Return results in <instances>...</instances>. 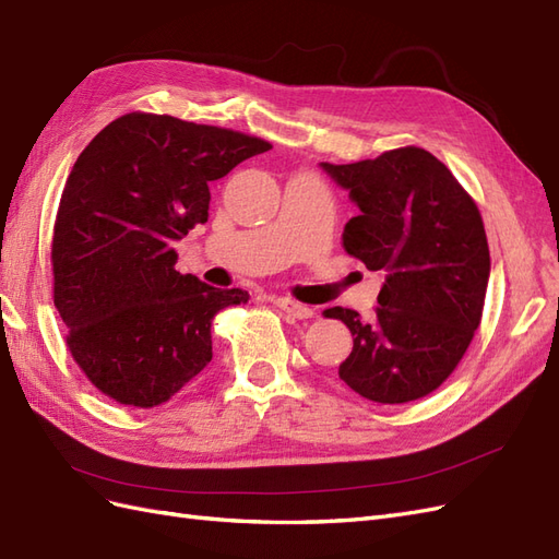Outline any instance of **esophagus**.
Here are the masks:
<instances>
[{"label": "esophagus", "instance_id": "1", "mask_svg": "<svg viewBox=\"0 0 559 559\" xmlns=\"http://www.w3.org/2000/svg\"><path fill=\"white\" fill-rule=\"evenodd\" d=\"M273 304H275L282 312L294 317V320H308V317H312V308L300 306V304H296V300H292V298H275Z\"/></svg>", "mask_w": 559, "mask_h": 559}]
</instances>
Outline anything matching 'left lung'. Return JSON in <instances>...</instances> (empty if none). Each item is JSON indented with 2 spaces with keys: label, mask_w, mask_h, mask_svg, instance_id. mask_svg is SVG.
I'll use <instances>...</instances> for the list:
<instances>
[{
  "label": "left lung",
  "mask_w": 559,
  "mask_h": 559,
  "mask_svg": "<svg viewBox=\"0 0 559 559\" xmlns=\"http://www.w3.org/2000/svg\"><path fill=\"white\" fill-rule=\"evenodd\" d=\"M322 169L359 209L345 223V251L385 275L369 320L350 308L324 310L353 334L338 376L379 404L426 397L459 367L481 322L491 261L479 209L416 145Z\"/></svg>",
  "instance_id": "1"
}]
</instances>
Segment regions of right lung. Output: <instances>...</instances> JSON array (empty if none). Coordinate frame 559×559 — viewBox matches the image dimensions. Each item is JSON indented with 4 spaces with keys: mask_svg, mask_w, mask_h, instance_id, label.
<instances>
[{
    "mask_svg": "<svg viewBox=\"0 0 559 559\" xmlns=\"http://www.w3.org/2000/svg\"><path fill=\"white\" fill-rule=\"evenodd\" d=\"M233 129L129 112L88 143L60 194L53 306L103 395L153 409L211 361V320L247 304L176 270L174 242L209 218V183L270 150Z\"/></svg>",
    "mask_w": 559,
    "mask_h": 559,
    "instance_id": "obj_1",
    "label": "right lung"
}]
</instances>
